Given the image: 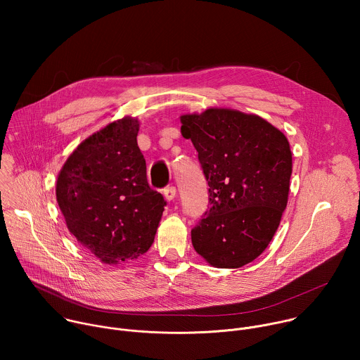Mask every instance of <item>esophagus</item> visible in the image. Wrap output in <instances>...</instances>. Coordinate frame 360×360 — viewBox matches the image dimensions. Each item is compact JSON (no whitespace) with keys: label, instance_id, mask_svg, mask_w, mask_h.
Wrapping results in <instances>:
<instances>
[{"label":"esophagus","instance_id":"34e87169","mask_svg":"<svg viewBox=\"0 0 360 360\" xmlns=\"http://www.w3.org/2000/svg\"><path fill=\"white\" fill-rule=\"evenodd\" d=\"M164 196H165L167 200L175 199V196H176V188H175V186H168V188H165V189H164Z\"/></svg>","mask_w":360,"mask_h":360}]
</instances>
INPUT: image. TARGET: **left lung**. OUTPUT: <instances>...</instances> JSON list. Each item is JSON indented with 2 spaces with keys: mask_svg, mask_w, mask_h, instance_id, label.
<instances>
[{
  "mask_svg": "<svg viewBox=\"0 0 360 360\" xmlns=\"http://www.w3.org/2000/svg\"><path fill=\"white\" fill-rule=\"evenodd\" d=\"M181 122L210 186L192 245L215 268H240L258 258L279 226L292 175L289 142L264 118L233 110L210 108Z\"/></svg>",
  "mask_w": 360,
  "mask_h": 360,
  "instance_id": "obj_1",
  "label": "left lung"
}]
</instances>
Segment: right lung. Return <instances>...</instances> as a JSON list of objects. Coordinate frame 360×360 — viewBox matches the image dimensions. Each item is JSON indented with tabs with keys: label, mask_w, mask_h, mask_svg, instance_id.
I'll return each instance as SVG.
<instances>
[{
	"label": "right lung",
	"mask_w": 360,
	"mask_h": 360,
	"mask_svg": "<svg viewBox=\"0 0 360 360\" xmlns=\"http://www.w3.org/2000/svg\"><path fill=\"white\" fill-rule=\"evenodd\" d=\"M138 131L129 117L107 125L78 145L57 179L70 232L104 264L145 253L167 205L149 188Z\"/></svg>",
	"instance_id": "1"
}]
</instances>
